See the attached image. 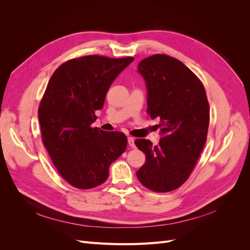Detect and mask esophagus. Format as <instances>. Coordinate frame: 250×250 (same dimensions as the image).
Masks as SVG:
<instances>
[{"mask_svg":"<svg viewBox=\"0 0 250 250\" xmlns=\"http://www.w3.org/2000/svg\"><path fill=\"white\" fill-rule=\"evenodd\" d=\"M128 145H129L131 148L135 147V145H134V138L128 137Z\"/></svg>","mask_w":250,"mask_h":250,"instance_id":"1","label":"esophagus"}]
</instances>
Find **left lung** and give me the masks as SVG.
<instances>
[{
  "label": "left lung",
  "instance_id": "obj_1",
  "mask_svg": "<svg viewBox=\"0 0 250 250\" xmlns=\"http://www.w3.org/2000/svg\"><path fill=\"white\" fill-rule=\"evenodd\" d=\"M147 87V113L157 119L158 145L134 141L146 155L137 171L141 184L151 191L175 190L190 176L206 145L209 107L206 89L197 76L178 59L156 54L138 65Z\"/></svg>",
  "mask_w": 250,
  "mask_h": 250
}]
</instances>
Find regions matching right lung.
I'll return each instance as SVG.
<instances>
[{
    "label": "right lung",
    "instance_id": "1",
    "mask_svg": "<svg viewBox=\"0 0 250 250\" xmlns=\"http://www.w3.org/2000/svg\"><path fill=\"white\" fill-rule=\"evenodd\" d=\"M133 57L88 55L53 73L39 107L42 138L59 174L75 188H92L107 179L109 166L127 147L120 131L92 128L108 88Z\"/></svg>",
    "mask_w": 250,
    "mask_h": 250
}]
</instances>
